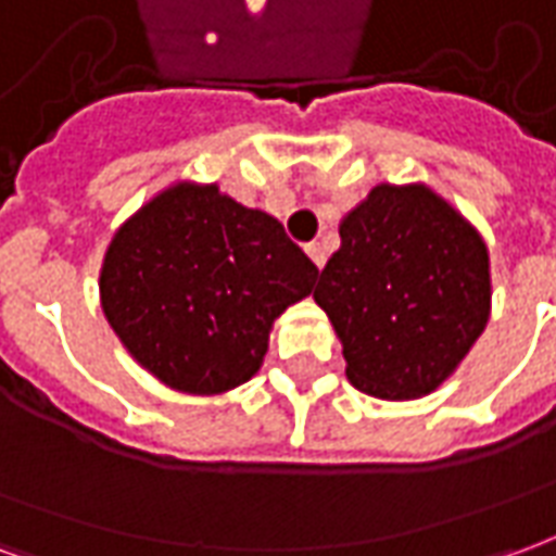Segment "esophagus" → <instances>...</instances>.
Returning a JSON list of instances; mask_svg holds the SVG:
<instances>
[{
	"label": "esophagus",
	"instance_id": "34e87169",
	"mask_svg": "<svg viewBox=\"0 0 556 556\" xmlns=\"http://www.w3.org/2000/svg\"><path fill=\"white\" fill-rule=\"evenodd\" d=\"M303 250H306V255L313 258L315 267H325L327 253H325V247H321V243H318V241H309V243H306V247H303Z\"/></svg>",
	"mask_w": 556,
	"mask_h": 556
}]
</instances>
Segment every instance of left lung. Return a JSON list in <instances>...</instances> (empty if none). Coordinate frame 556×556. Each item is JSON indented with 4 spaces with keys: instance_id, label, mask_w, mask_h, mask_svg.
I'll return each mask as SVG.
<instances>
[{
    "instance_id": "1",
    "label": "left lung",
    "mask_w": 556,
    "mask_h": 556,
    "mask_svg": "<svg viewBox=\"0 0 556 556\" xmlns=\"http://www.w3.org/2000/svg\"><path fill=\"white\" fill-rule=\"evenodd\" d=\"M339 238L313 298L349 381L393 402L438 390L489 325L485 241L426 184L372 187Z\"/></svg>"
}]
</instances>
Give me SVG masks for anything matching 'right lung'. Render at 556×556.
<instances>
[{
	"mask_svg": "<svg viewBox=\"0 0 556 556\" xmlns=\"http://www.w3.org/2000/svg\"><path fill=\"white\" fill-rule=\"evenodd\" d=\"M318 267L282 223L217 184H172L115 231L101 306L134 361L172 390L214 396L250 381Z\"/></svg>",
	"mask_w": 556,
	"mask_h": 556,
	"instance_id": "right-lung-1",
	"label": "right lung"
}]
</instances>
